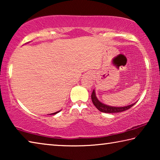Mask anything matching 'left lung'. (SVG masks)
Here are the masks:
<instances>
[{
	"instance_id": "1",
	"label": "left lung",
	"mask_w": 160,
	"mask_h": 160,
	"mask_svg": "<svg viewBox=\"0 0 160 160\" xmlns=\"http://www.w3.org/2000/svg\"><path fill=\"white\" fill-rule=\"evenodd\" d=\"M91 99L92 102H93V105L96 106V108L99 111L105 113H117V112H124L125 110H127L128 109L131 108L132 106L136 104V102L133 103V104L124 106V107H112V106L107 105L100 102V100L98 99L96 94V91L93 90V93L91 94Z\"/></svg>"
}]
</instances>
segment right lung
<instances>
[{
	"instance_id": "add662e5",
	"label": "right lung",
	"mask_w": 160,
	"mask_h": 160,
	"mask_svg": "<svg viewBox=\"0 0 160 160\" xmlns=\"http://www.w3.org/2000/svg\"><path fill=\"white\" fill-rule=\"evenodd\" d=\"M60 111H58V112H54V113H52V114H50V115H51V114H57V113H58Z\"/></svg>"
}]
</instances>
